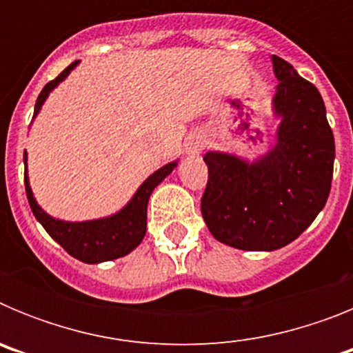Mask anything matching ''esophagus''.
<instances>
[{"label": "esophagus", "mask_w": 353, "mask_h": 353, "mask_svg": "<svg viewBox=\"0 0 353 353\" xmlns=\"http://www.w3.org/2000/svg\"><path fill=\"white\" fill-rule=\"evenodd\" d=\"M201 148H203V139L199 138V136H191V138H187V141H185V154L187 155L194 157V155H198L199 152H201Z\"/></svg>", "instance_id": "esophagus-1"}]
</instances>
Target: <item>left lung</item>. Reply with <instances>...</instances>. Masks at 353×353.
Returning a JSON list of instances; mask_svg holds the SVG:
<instances>
[{
    "label": "left lung",
    "mask_w": 353,
    "mask_h": 353,
    "mask_svg": "<svg viewBox=\"0 0 353 353\" xmlns=\"http://www.w3.org/2000/svg\"><path fill=\"white\" fill-rule=\"evenodd\" d=\"M279 118L276 145L256 161L207 152L201 214L215 240L242 251H276L297 239L325 207L336 146L313 83L272 56Z\"/></svg>",
    "instance_id": "obj_1"
}]
</instances>
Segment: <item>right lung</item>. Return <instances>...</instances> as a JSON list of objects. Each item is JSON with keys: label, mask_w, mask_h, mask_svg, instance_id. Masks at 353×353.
Instances as JSON below:
<instances>
[{"label": "right lung", "mask_w": 353, "mask_h": 353, "mask_svg": "<svg viewBox=\"0 0 353 353\" xmlns=\"http://www.w3.org/2000/svg\"><path fill=\"white\" fill-rule=\"evenodd\" d=\"M79 61L68 65L60 76L56 79L49 81L43 90L40 92L39 99L35 104V113L33 118L39 114L42 109V104L49 97V93L61 83L67 79L70 70L77 67ZM26 152H24V166L26 164ZM179 166V161H173L166 166L159 168L154 174H150L148 179L139 185L136 194L132 196L129 203L121 208L117 214L109 215V217H102V219L93 221H81V223H70V221L54 219L46 210H42L39 203H37L35 196L31 192L30 179H28V168L24 171V185H26V196L30 201V207L33 215L37 217L43 230L56 240L70 256L77 258L84 263H102V261L117 260V258L125 256L130 251L138 248L141 244L143 236L146 233V207H148L150 194L154 192L155 187L166 179L168 174Z\"/></svg>", "instance_id": "1"}]
</instances>
